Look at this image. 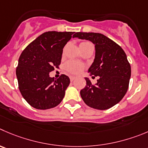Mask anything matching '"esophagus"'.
I'll use <instances>...</instances> for the list:
<instances>
[{"label":"esophagus","instance_id":"34e87169","mask_svg":"<svg viewBox=\"0 0 148 148\" xmlns=\"http://www.w3.org/2000/svg\"><path fill=\"white\" fill-rule=\"evenodd\" d=\"M75 78H75V77H74V76H70V80L71 81H73L75 79Z\"/></svg>","mask_w":148,"mask_h":148}]
</instances>
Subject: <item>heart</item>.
I'll return each mask as SVG.
<instances>
[{
  "mask_svg": "<svg viewBox=\"0 0 148 148\" xmlns=\"http://www.w3.org/2000/svg\"><path fill=\"white\" fill-rule=\"evenodd\" d=\"M91 44V43L89 42L84 41L80 43L79 46L80 48H83ZM84 68H85V66L84 64L78 62L73 61V60L67 62L64 64V69H65L66 71L71 73V74H79V73H82Z\"/></svg>",
  "mask_w": 148,
  "mask_h": 148,
  "instance_id": "heart-1",
  "label": "heart"
}]
</instances>
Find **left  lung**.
<instances>
[{"label":"left lung","mask_w":148,"mask_h":148,"mask_svg":"<svg viewBox=\"0 0 148 148\" xmlns=\"http://www.w3.org/2000/svg\"><path fill=\"white\" fill-rule=\"evenodd\" d=\"M78 37L95 45V59L88 69L97 82L93 84L85 78L86 85L80 94L88 106L97 110H107L119 103L129 88L131 65L126 54L119 44L107 36L97 33L78 32Z\"/></svg>","instance_id":"left-lung-1"}]
</instances>
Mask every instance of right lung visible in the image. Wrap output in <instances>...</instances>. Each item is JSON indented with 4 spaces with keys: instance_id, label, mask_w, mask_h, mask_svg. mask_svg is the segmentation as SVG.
Instances as JSON below:
<instances>
[{
    "instance_id": "add662e5",
    "label": "right lung",
    "mask_w": 148,
    "mask_h": 148,
    "mask_svg": "<svg viewBox=\"0 0 148 148\" xmlns=\"http://www.w3.org/2000/svg\"><path fill=\"white\" fill-rule=\"evenodd\" d=\"M74 32L49 31L31 42L22 52L16 69L21 94L29 105L38 110L57 106L70 84L68 76L49 77L60 68L63 48Z\"/></svg>"
}]
</instances>
